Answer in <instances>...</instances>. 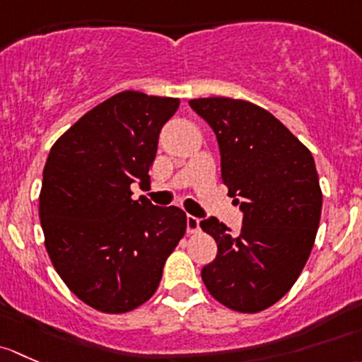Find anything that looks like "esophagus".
I'll list each match as a JSON object with an SVG mask.
<instances>
[{
    "instance_id": "1",
    "label": "esophagus",
    "mask_w": 362,
    "mask_h": 362,
    "mask_svg": "<svg viewBox=\"0 0 362 362\" xmlns=\"http://www.w3.org/2000/svg\"><path fill=\"white\" fill-rule=\"evenodd\" d=\"M200 230V219L195 218V216L188 214L186 216V232L192 235V233H197Z\"/></svg>"
}]
</instances>
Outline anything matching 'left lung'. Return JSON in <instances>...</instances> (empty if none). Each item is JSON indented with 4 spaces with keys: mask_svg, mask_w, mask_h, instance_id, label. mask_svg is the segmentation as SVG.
I'll list each match as a JSON object with an SVG mask.
<instances>
[{
    "mask_svg": "<svg viewBox=\"0 0 362 362\" xmlns=\"http://www.w3.org/2000/svg\"><path fill=\"white\" fill-rule=\"evenodd\" d=\"M189 106L214 130L221 180L244 212L237 235L216 218L200 221L218 244L202 281L225 307L256 314L293 288L314 247L322 209L314 156L249 100L204 98Z\"/></svg>",
    "mask_w": 362,
    "mask_h": 362,
    "instance_id": "left-lung-1",
    "label": "left lung"
}]
</instances>
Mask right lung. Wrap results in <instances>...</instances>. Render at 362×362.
<instances>
[{
  "label": "right lung",
  "instance_id": "1",
  "mask_svg": "<svg viewBox=\"0 0 362 362\" xmlns=\"http://www.w3.org/2000/svg\"><path fill=\"white\" fill-rule=\"evenodd\" d=\"M177 107L180 99L120 92L66 130L45 163V247L64 284L104 314L150 300L186 232L182 209L130 192L150 181L160 130Z\"/></svg>",
  "mask_w": 362,
  "mask_h": 362
}]
</instances>
